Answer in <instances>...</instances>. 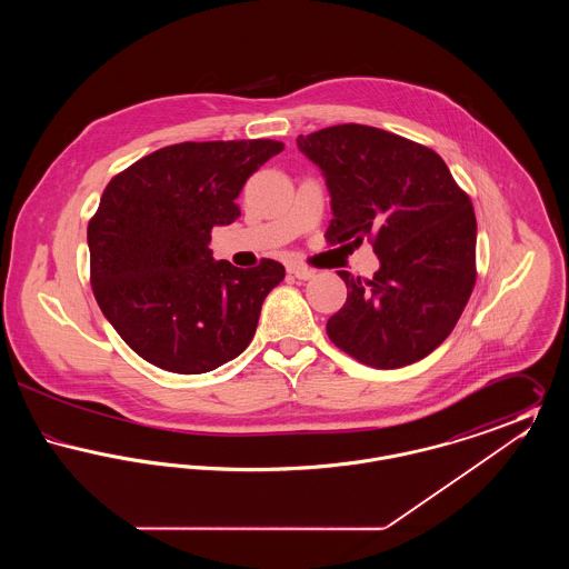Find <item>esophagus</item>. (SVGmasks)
<instances>
[{
  "instance_id": "esophagus-1",
  "label": "esophagus",
  "mask_w": 569,
  "mask_h": 569,
  "mask_svg": "<svg viewBox=\"0 0 569 569\" xmlns=\"http://www.w3.org/2000/svg\"><path fill=\"white\" fill-rule=\"evenodd\" d=\"M288 271L292 272L297 279H302V281L316 277V271H311V269H307V267H300V264H292Z\"/></svg>"
}]
</instances>
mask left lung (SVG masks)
<instances>
[{
    "label": "left lung",
    "instance_id": "8db88e82",
    "mask_svg": "<svg viewBox=\"0 0 569 569\" xmlns=\"http://www.w3.org/2000/svg\"><path fill=\"white\" fill-rule=\"evenodd\" d=\"M330 191L326 243L378 253L379 271L353 277L328 320L330 341L358 362L399 369L439 348L476 286V216L433 149L371 126L298 136Z\"/></svg>",
    "mask_w": 569,
    "mask_h": 569
}]
</instances>
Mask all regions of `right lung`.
I'll return each mask as SVG.
<instances>
[{
    "instance_id": "add662e5",
    "label": "right lung",
    "mask_w": 569,
    "mask_h": 569,
    "mask_svg": "<svg viewBox=\"0 0 569 569\" xmlns=\"http://www.w3.org/2000/svg\"><path fill=\"white\" fill-rule=\"evenodd\" d=\"M283 142L209 140L158 149L110 179L87 226L91 288L119 337L147 362L207 373L251 343L274 260L237 269L213 260L216 226L241 216L244 181Z\"/></svg>"
}]
</instances>
